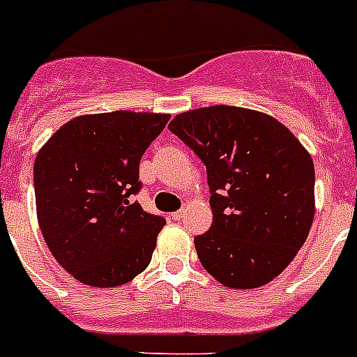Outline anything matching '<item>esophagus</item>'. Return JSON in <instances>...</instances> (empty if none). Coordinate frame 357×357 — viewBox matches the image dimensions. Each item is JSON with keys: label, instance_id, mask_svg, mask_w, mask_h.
<instances>
[{"label": "esophagus", "instance_id": "1", "mask_svg": "<svg viewBox=\"0 0 357 357\" xmlns=\"http://www.w3.org/2000/svg\"><path fill=\"white\" fill-rule=\"evenodd\" d=\"M183 215H185V210H178V212L172 213V221H179Z\"/></svg>", "mask_w": 357, "mask_h": 357}]
</instances>
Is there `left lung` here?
<instances>
[{
  "label": "left lung",
  "instance_id": "1",
  "mask_svg": "<svg viewBox=\"0 0 357 357\" xmlns=\"http://www.w3.org/2000/svg\"><path fill=\"white\" fill-rule=\"evenodd\" d=\"M169 129L206 165L213 222L194 238L219 284L255 289L296 257L314 219V163L262 111L208 105L176 114Z\"/></svg>",
  "mask_w": 357,
  "mask_h": 357
}]
</instances>
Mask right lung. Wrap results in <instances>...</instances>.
I'll return each mask as SVG.
<instances>
[{"mask_svg":"<svg viewBox=\"0 0 357 357\" xmlns=\"http://www.w3.org/2000/svg\"><path fill=\"white\" fill-rule=\"evenodd\" d=\"M170 114H80L39 149L33 165L39 228L54 259L75 280L119 287L153 259L165 219L129 197L138 167Z\"/></svg>","mask_w":357,"mask_h":357,"instance_id":"1","label":"right lung"}]
</instances>
